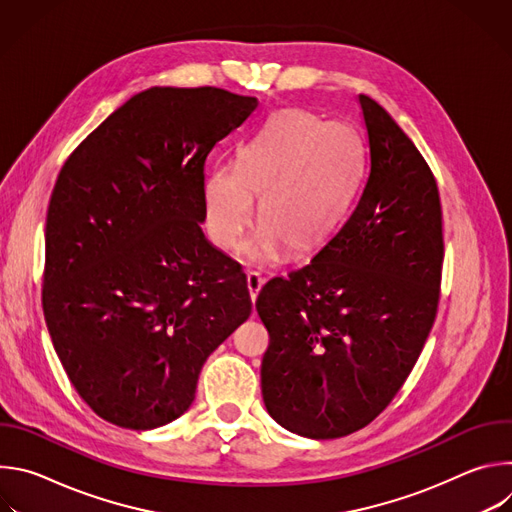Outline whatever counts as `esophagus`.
<instances>
[{
  "label": "esophagus",
  "instance_id": "34e87169",
  "mask_svg": "<svg viewBox=\"0 0 512 512\" xmlns=\"http://www.w3.org/2000/svg\"><path fill=\"white\" fill-rule=\"evenodd\" d=\"M261 287H263V277H261V273L249 271V273H247V291H249V298H251L253 304H255V300H257V296H259Z\"/></svg>",
  "mask_w": 512,
  "mask_h": 512
}]
</instances>
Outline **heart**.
Wrapping results in <instances>:
<instances>
[{
	"instance_id": "obj_1",
	"label": "heart",
	"mask_w": 512,
	"mask_h": 512,
	"mask_svg": "<svg viewBox=\"0 0 512 512\" xmlns=\"http://www.w3.org/2000/svg\"><path fill=\"white\" fill-rule=\"evenodd\" d=\"M362 172V145L344 123H322L302 109L273 115L241 145L235 170L214 168L204 180L210 239L241 247L253 225L259 239L251 257L306 255L326 243L344 221Z\"/></svg>"
}]
</instances>
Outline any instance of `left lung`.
Here are the masks:
<instances>
[{
    "instance_id": "obj_1",
    "label": "left lung",
    "mask_w": 512,
    "mask_h": 512,
    "mask_svg": "<svg viewBox=\"0 0 512 512\" xmlns=\"http://www.w3.org/2000/svg\"><path fill=\"white\" fill-rule=\"evenodd\" d=\"M369 172L354 208L312 261L261 289L269 415L312 440L369 425L399 393L440 304L442 204L403 129L358 95Z\"/></svg>"
}]
</instances>
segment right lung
I'll return each mask as SVG.
<instances>
[{"label":"right lung","mask_w":512,"mask_h":512,"mask_svg":"<svg viewBox=\"0 0 512 512\" xmlns=\"http://www.w3.org/2000/svg\"><path fill=\"white\" fill-rule=\"evenodd\" d=\"M216 87H154L64 162L46 214L42 308L81 399L154 429L194 401L208 354L251 314L241 265L212 247L204 164L257 109Z\"/></svg>","instance_id":"add662e5"}]
</instances>
